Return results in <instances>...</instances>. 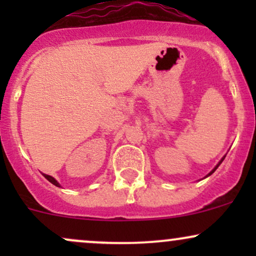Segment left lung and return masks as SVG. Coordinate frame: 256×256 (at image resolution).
<instances>
[{
  "instance_id": "obj_1",
  "label": "left lung",
  "mask_w": 256,
  "mask_h": 256,
  "mask_svg": "<svg viewBox=\"0 0 256 256\" xmlns=\"http://www.w3.org/2000/svg\"><path fill=\"white\" fill-rule=\"evenodd\" d=\"M225 156H226V155H224V156H222V160H220V161H219V162H218V164H216V167H214V168L212 170V171H210V173H208V174H207V176H206V177H204V178H207V177H208V176H210V174H212V173H214V172H216V168H218V167H219V165H220V164H222V161H224V158H225Z\"/></svg>"
}]
</instances>
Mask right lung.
Instances as JSON below:
<instances>
[{
	"instance_id": "add662e5",
	"label": "right lung",
	"mask_w": 256,
	"mask_h": 256,
	"mask_svg": "<svg viewBox=\"0 0 256 256\" xmlns=\"http://www.w3.org/2000/svg\"><path fill=\"white\" fill-rule=\"evenodd\" d=\"M43 176H44V177H46V179H48V180L49 182H50V183L52 184H54L55 185V186H58V188H60L61 186V185L60 184H58V182L56 180V179H55L54 177H52V176H49V174H44V173H43Z\"/></svg>"
}]
</instances>
